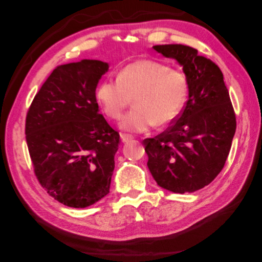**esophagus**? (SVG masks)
I'll return each instance as SVG.
<instances>
[{
	"instance_id": "obj_1",
	"label": "esophagus",
	"mask_w": 262,
	"mask_h": 262,
	"mask_svg": "<svg viewBox=\"0 0 262 262\" xmlns=\"http://www.w3.org/2000/svg\"><path fill=\"white\" fill-rule=\"evenodd\" d=\"M121 139L123 143H127V141H130L132 139V137L128 135H121Z\"/></svg>"
}]
</instances>
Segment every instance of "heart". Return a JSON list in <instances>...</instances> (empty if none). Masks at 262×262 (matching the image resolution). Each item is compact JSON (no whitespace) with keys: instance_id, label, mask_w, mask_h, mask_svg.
Instances as JSON below:
<instances>
[{"instance_id":"b5f03b06","label":"heart","mask_w":262,"mask_h":262,"mask_svg":"<svg viewBox=\"0 0 262 262\" xmlns=\"http://www.w3.org/2000/svg\"><path fill=\"white\" fill-rule=\"evenodd\" d=\"M188 96L187 76L153 60H138L118 73L117 81L97 85L96 100L109 118L119 121L135 98V109L122 122L128 132L165 126L181 113Z\"/></svg>"}]
</instances>
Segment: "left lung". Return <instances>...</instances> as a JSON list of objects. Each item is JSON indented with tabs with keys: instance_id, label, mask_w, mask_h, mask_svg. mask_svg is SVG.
<instances>
[{
	"instance_id": "1",
	"label": "left lung",
	"mask_w": 262,
	"mask_h": 262,
	"mask_svg": "<svg viewBox=\"0 0 262 262\" xmlns=\"http://www.w3.org/2000/svg\"><path fill=\"white\" fill-rule=\"evenodd\" d=\"M153 49L182 66L188 101L173 125L144 140L148 169L166 190L196 191L215 180L228 159L237 125L229 91L220 67L192 47L171 44Z\"/></svg>"
}]
</instances>
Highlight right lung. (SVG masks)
<instances>
[{
	"label": "right lung",
	"instance_id": "1",
	"mask_svg": "<svg viewBox=\"0 0 262 262\" xmlns=\"http://www.w3.org/2000/svg\"><path fill=\"white\" fill-rule=\"evenodd\" d=\"M108 70V62L91 59L58 66L27 115L34 174L49 195L71 208H87L109 194L119 134L96 102Z\"/></svg>",
	"mask_w": 262,
	"mask_h": 262
}]
</instances>
